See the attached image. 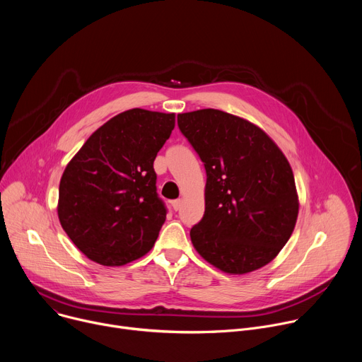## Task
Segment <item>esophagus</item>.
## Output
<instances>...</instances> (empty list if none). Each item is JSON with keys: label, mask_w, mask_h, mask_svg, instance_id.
I'll return each instance as SVG.
<instances>
[{"label": "esophagus", "mask_w": 362, "mask_h": 362, "mask_svg": "<svg viewBox=\"0 0 362 362\" xmlns=\"http://www.w3.org/2000/svg\"><path fill=\"white\" fill-rule=\"evenodd\" d=\"M180 206H182V200L180 199H176V200H172V208H173V211H179L180 209Z\"/></svg>", "instance_id": "1"}]
</instances>
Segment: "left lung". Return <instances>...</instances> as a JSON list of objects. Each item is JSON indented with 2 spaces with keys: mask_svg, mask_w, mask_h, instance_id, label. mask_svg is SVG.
<instances>
[{
  "mask_svg": "<svg viewBox=\"0 0 362 362\" xmlns=\"http://www.w3.org/2000/svg\"><path fill=\"white\" fill-rule=\"evenodd\" d=\"M177 126L206 170L204 215L190 229L194 249L226 274L265 267L298 218L295 179L284 153L264 130L221 110L177 115Z\"/></svg>",
  "mask_w": 362,
  "mask_h": 362,
  "instance_id": "left-lung-1",
  "label": "left lung"
}]
</instances>
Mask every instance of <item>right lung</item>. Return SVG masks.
<instances>
[{
    "mask_svg": "<svg viewBox=\"0 0 362 362\" xmlns=\"http://www.w3.org/2000/svg\"><path fill=\"white\" fill-rule=\"evenodd\" d=\"M173 129V113L123 112L97 129L67 165L59 219L88 259L122 267L153 247L168 214L153 162Z\"/></svg>",
    "mask_w": 362,
    "mask_h": 362,
    "instance_id": "1",
    "label": "right lung"
}]
</instances>
